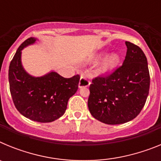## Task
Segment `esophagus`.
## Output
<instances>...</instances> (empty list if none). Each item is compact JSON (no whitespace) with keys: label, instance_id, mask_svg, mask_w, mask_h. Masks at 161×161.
Instances as JSON below:
<instances>
[{"label":"esophagus","instance_id":"1","mask_svg":"<svg viewBox=\"0 0 161 161\" xmlns=\"http://www.w3.org/2000/svg\"><path fill=\"white\" fill-rule=\"evenodd\" d=\"M90 84V80H89V78L87 76H82L80 79L79 81V87H88Z\"/></svg>","mask_w":161,"mask_h":161}]
</instances>
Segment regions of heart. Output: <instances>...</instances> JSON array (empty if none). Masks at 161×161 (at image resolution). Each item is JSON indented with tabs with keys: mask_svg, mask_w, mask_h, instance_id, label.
Listing matches in <instances>:
<instances>
[{
	"mask_svg": "<svg viewBox=\"0 0 161 161\" xmlns=\"http://www.w3.org/2000/svg\"><path fill=\"white\" fill-rule=\"evenodd\" d=\"M119 62V56L116 54L111 55L108 58L105 59L102 64L100 66L99 71L100 72H107L108 70H110L112 68H114Z\"/></svg>",
	"mask_w": 161,
	"mask_h": 161,
	"instance_id": "obj_1",
	"label": "heart"
}]
</instances>
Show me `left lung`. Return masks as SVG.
Listing matches in <instances>:
<instances>
[{
	"label": "left lung",
	"instance_id": "obj_1",
	"mask_svg": "<svg viewBox=\"0 0 161 161\" xmlns=\"http://www.w3.org/2000/svg\"><path fill=\"white\" fill-rule=\"evenodd\" d=\"M125 44L127 51L123 64L111 73L94 77L89 85V111L106 124H122L135 119L149 93L147 58L137 45L128 41Z\"/></svg>",
	"mask_w": 161,
	"mask_h": 161
}]
</instances>
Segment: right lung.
Listing matches in <instances>:
<instances>
[{
  "label": "right lung",
  "instance_id": "right-lung-1",
  "mask_svg": "<svg viewBox=\"0 0 161 161\" xmlns=\"http://www.w3.org/2000/svg\"><path fill=\"white\" fill-rule=\"evenodd\" d=\"M35 41L34 38L24 41L11 60L9 90L20 114L35 122L51 123L64 114L68 99L77 91L80 75L64 78L52 72L42 77L30 76L21 64V51Z\"/></svg>",
  "mask_w": 161,
  "mask_h": 161
}]
</instances>
